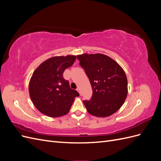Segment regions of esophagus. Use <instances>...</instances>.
Masks as SVG:
<instances>
[{"mask_svg": "<svg viewBox=\"0 0 161 161\" xmlns=\"http://www.w3.org/2000/svg\"><path fill=\"white\" fill-rule=\"evenodd\" d=\"M76 90H77V91H78V92H79V94H80V95H81V93H80V88H79V87H78V88L76 89Z\"/></svg>", "mask_w": 161, "mask_h": 161, "instance_id": "1", "label": "esophagus"}]
</instances>
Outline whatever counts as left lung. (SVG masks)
I'll list each match as a JSON object with an SVG mask.
<instances>
[{
    "mask_svg": "<svg viewBox=\"0 0 161 161\" xmlns=\"http://www.w3.org/2000/svg\"><path fill=\"white\" fill-rule=\"evenodd\" d=\"M77 59L88 76L92 90L91 99L83 101L87 111L101 118L115 113L128 95L127 77L122 68L101 53H83L77 56Z\"/></svg>",
    "mask_w": 161,
    "mask_h": 161,
    "instance_id": "8db88e82",
    "label": "left lung"
}]
</instances>
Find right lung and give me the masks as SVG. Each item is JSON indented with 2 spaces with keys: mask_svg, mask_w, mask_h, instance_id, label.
Wrapping results in <instances>:
<instances>
[{
  "mask_svg": "<svg viewBox=\"0 0 161 161\" xmlns=\"http://www.w3.org/2000/svg\"><path fill=\"white\" fill-rule=\"evenodd\" d=\"M75 56H55L42 62L33 73L29 85L31 99L42 114L52 118L67 114L79 93L63 77L74 64Z\"/></svg>",
  "mask_w": 161,
  "mask_h": 161,
  "instance_id": "add662e5",
  "label": "right lung"
}]
</instances>
